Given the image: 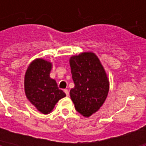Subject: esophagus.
I'll return each instance as SVG.
<instances>
[{"label": "esophagus", "instance_id": "esophagus-1", "mask_svg": "<svg viewBox=\"0 0 146 146\" xmlns=\"http://www.w3.org/2000/svg\"><path fill=\"white\" fill-rule=\"evenodd\" d=\"M64 92H65L66 95L67 96H69V90H68V89H64Z\"/></svg>", "mask_w": 146, "mask_h": 146}]
</instances>
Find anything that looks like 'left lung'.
Wrapping results in <instances>:
<instances>
[{"label": "left lung", "instance_id": "left-lung-1", "mask_svg": "<svg viewBox=\"0 0 146 146\" xmlns=\"http://www.w3.org/2000/svg\"><path fill=\"white\" fill-rule=\"evenodd\" d=\"M74 87L70 96L76 110L91 116L102 106L109 91V81L101 63L93 52H83L70 58Z\"/></svg>", "mask_w": 146, "mask_h": 146}]
</instances>
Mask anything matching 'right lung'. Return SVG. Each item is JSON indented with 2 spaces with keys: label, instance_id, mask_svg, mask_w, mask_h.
I'll list each match as a JSON object with an SVG mask.
<instances>
[{
  "label": "right lung",
  "instance_id": "add662e5",
  "mask_svg": "<svg viewBox=\"0 0 146 146\" xmlns=\"http://www.w3.org/2000/svg\"><path fill=\"white\" fill-rule=\"evenodd\" d=\"M52 64L36 59L30 64L25 76V92L31 102L44 114L50 113L59 99L66 96L55 80L50 77Z\"/></svg>",
  "mask_w": 146,
  "mask_h": 146
}]
</instances>
